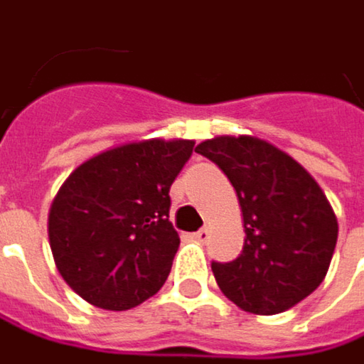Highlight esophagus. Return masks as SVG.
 I'll use <instances>...</instances> for the list:
<instances>
[{"mask_svg":"<svg viewBox=\"0 0 364 364\" xmlns=\"http://www.w3.org/2000/svg\"><path fill=\"white\" fill-rule=\"evenodd\" d=\"M208 237H210V228H208V226H203V228H200L198 232H193V239H198L200 243H203Z\"/></svg>","mask_w":364,"mask_h":364,"instance_id":"34e87169","label":"esophagus"}]
</instances>
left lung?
I'll use <instances>...</instances> for the list:
<instances>
[{
	"instance_id": "obj_1",
	"label": "left lung",
	"mask_w": 364,
	"mask_h": 364,
	"mask_svg": "<svg viewBox=\"0 0 364 364\" xmlns=\"http://www.w3.org/2000/svg\"><path fill=\"white\" fill-rule=\"evenodd\" d=\"M196 152L223 168L243 214L241 255L212 264L223 294L255 315L301 303L323 282L338 241L321 187L292 156L255 136H216Z\"/></svg>"
}]
</instances>
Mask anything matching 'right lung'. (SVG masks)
Instances as JSON below:
<instances>
[{"label":"right lung","instance_id":"1","mask_svg":"<svg viewBox=\"0 0 364 364\" xmlns=\"http://www.w3.org/2000/svg\"><path fill=\"white\" fill-rule=\"evenodd\" d=\"M193 139H136L84 161L49 210V245L68 287L98 309L125 311L162 289L179 249L168 189Z\"/></svg>","mask_w":364,"mask_h":364}]
</instances>
